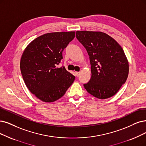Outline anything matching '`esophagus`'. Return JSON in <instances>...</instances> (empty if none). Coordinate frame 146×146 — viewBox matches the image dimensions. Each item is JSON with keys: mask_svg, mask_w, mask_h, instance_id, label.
I'll list each match as a JSON object with an SVG mask.
<instances>
[{"mask_svg": "<svg viewBox=\"0 0 146 146\" xmlns=\"http://www.w3.org/2000/svg\"><path fill=\"white\" fill-rule=\"evenodd\" d=\"M80 74V72H75V75H76L77 77H78Z\"/></svg>", "mask_w": 146, "mask_h": 146, "instance_id": "obj_1", "label": "esophagus"}]
</instances>
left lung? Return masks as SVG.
<instances>
[{"label":"left lung","mask_w":146,"mask_h":146,"mask_svg":"<svg viewBox=\"0 0 146 146\" xmlns=\"http://www.w3.org/2000/svg\"><path fill=\"white\" fill-rule=\"evenodd\" d=\"M76 38L89 56L92 76L83 86L98 99L114 96L125 84L129 73L124 51L115 40L102 32L77 31Z\"/></svg>","instance_id":"left-lung-1"}]
</instances>
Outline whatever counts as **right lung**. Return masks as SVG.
<instances>
[{
  "label": "right lung",
  "mask_w": 146,
  "mask_h": 146,
  "mask_svg": "<svg viewBox=\"0 0 146 146\" xmlns=\"http://www.w3.org/2000/svg\"><path fill=\"white\" fill-rule=\"evenodd\" d=\"M75 32L48 33L27 46L20 61L21 73L32 94L46 102L57 101L73 83L75 76L64 66L57 68L62 52L75 38Z\"/></svg>",
  "instance_id": "add662e5"
}]
</instances>
